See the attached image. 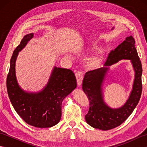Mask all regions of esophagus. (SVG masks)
<instances>
[{
  "label": "esophagus",
  "mask_w": 147,
  "mask_h": 147,
  "mask_svg": "<svg viewBox=\"0 0 147 147\" xmlns=\"http://www.w3.org/2000/svg\"><path fill=\"white\" fill-rule=\"evenodd\" d=\"M76 80H77V83H78V85L79 86L82 85V81H83V73L82 71H78L76 73Z\"/></svg>",
  "instance_id": "34e87169"
}]
</instances>
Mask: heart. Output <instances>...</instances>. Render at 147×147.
<instances>
[{"label":"heart","instance_id":"obj_1","mask_svg":"<svg viewBox=\"0 0 147 147\" xmlns=\"http://www.w3.org/2000/svg\"><path fill=\"white\" fill-rule=\"evenodd\" d=\"M102 61V57L101 55H98L93 56V57L90 58V60L88 61V65H90V67L92 68H96L101 63Z\"/></svg>","mask_w":147,"mask_h":147}]
</instances>
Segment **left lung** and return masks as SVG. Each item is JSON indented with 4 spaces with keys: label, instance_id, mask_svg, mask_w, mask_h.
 <instances>
[{
    "label": "left lung",
    "instance_id": "8db88e82",
    "mask_svg": "<svg viewBox=\"0 0 147 147\" xmlns=\"http://www.w3.org/2000/svg\"><path fill=\"white\" fill-rule=\"evenodd\" d=\"M132 36L112 51L104 67L86 72L84 76L82 88L88 96L90 108L85 120L90 126L101 130L116 127L125 121L136 107L142 92V66ZM121 60H129L135 71L132 90L126 103L121 108L113 109L106 105L102 95V85L109 69V66Z\"/></svg>",
    "mask_w": 147,
    "mask_h": 147
}]
</instances>
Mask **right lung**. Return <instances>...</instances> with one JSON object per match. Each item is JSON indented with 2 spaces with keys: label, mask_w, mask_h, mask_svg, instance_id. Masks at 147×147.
Masks as SVG:
<instances>
[{
  "label": "right lung",
  "mask_w": 147,
  "mask_h": 147,
  "mask_svg": "<svg viewBox=\"0 0 147 147\" xmlns=\"http://www.w3.org/2000/svg\"><path fill=\"white\" fill-rule=\"evenodd\" d=\"M33 37L27 34L13 52L7 77V90L11 104L18 115L36 127H51L61 120L62 102L76 88L75 75L69 69L54 66L49 82L38 92H28L19 85L16 76V61L22 49Z\"/></svg>",
  "instance_id": "1"
}]
</instances>
